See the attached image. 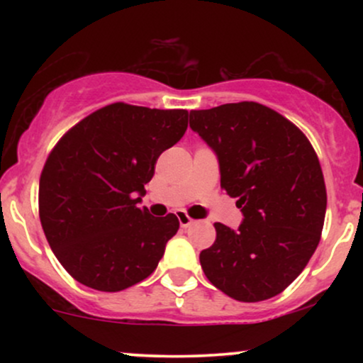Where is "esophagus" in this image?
<instances>
[{"label":"esophagus","instance_id":"1","mask_svg":"<svg viewBox=\"0 0 363 363\" xmlns=\"http://www.w3.org/2000/svg\"><path fill=\"white\" fill-rule=\"evenodd\" d=\"M177 218H179V223H181V227H184V228L189 227V225L194 222V220L191 218L186 211H177Z\"/></svg>","mask_w":363,"mask_h":363}]
</instances>
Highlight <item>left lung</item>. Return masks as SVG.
<instances>
[{
    "label": "left lung",
    "mask_w": 363,
    "mask_h": 363,
    "mask_svg": "<svg viewBox=\"0 0 363 363\" xmlns=\"http://www.w3.org/2000/svg\"><path fill=\"white\" fill-rule=\"evenodd\" d=\"M189 126L215 150L220 184L244 222L215 223L216 239L199 254L206 278L240 302L281 294L314 254L326 216V184L307 136L257 102L189 112Z\"/></svg>",
    "instance_id": "left-lung-1"
}]
</instances>
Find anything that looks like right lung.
Returning <instances> with one entry per match:
<instances>
[{"instance_id":"right-lung-1","label":"right lung","mask_w":363,"mask_h":363,"mask_svg":"<svg viewBox=\"0 0 363 363\" xmlns=\"http://www.w3.org/2000/svg\"><path fill=\"white\" fill-rule=\"evenodd\" d=\"M187 111L116 102L62 135L39 182V216L54 256L77 281L121 291L155 272L179 220L138 208L157 158L187 129Z\"/></svg>"}]
</instances>
